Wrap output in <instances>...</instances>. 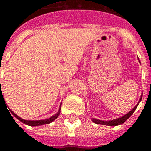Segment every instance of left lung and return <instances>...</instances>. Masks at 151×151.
Returning <instances> with one entry per match:
<instances>
[{"label":"left lung","instance_id":"obj_1","mask_svg":"<svg viewBox=\"0 0 151 151\" xmlns=\"http://www.w3.org/2000/svg\"><path fill=\"white\" fill-rule=\"evenodd\" d=\"M139 60V59H138ZM140 62V60H139ZM142 95L141 96V98H140L139 101L138 103L137 104V105L134 107V108L131 110L130 111H129L128 113L125 114V115H124L123 116L120 117V118H116V119H115V120H97V119H95V118H92L91 120L95 124H104V125H109V126H116V125H120L121 124H123L124 122H125L129 118L133 113L136 110L137 107L138 106L139 104V103L142 100Z\"/></svg>","mask_w":151,"mask_h":151}]
</instances>
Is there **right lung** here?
Returning a JSON list of instances; mask_svg holds the SVG:
<instances>
[{
  "mask_svg": "<svg viewBox=\"0 0 151 151\" xmlns=\"http://www.w3.org/2000/svg\"><path fill=\"white\" fill-rule=\"evenodd\" d=\"M1 82V81H0ZM2 95V92H1V83H0V96ZM3 96V95H2ZM60 108H61V104L60 105V108H59V111H57V113L55 114L54 116H51L48 119H45V120H24V119H22L21 117H19L18 115H16V114L14 112V111H12L9 108V111H10L13 115H14V116L16 117L18 120H19L21 122H22L25 124H27V125H30V126H39V125H43V124H50L51 122H52L53 120H55L57 118V117L59 116L60 113Z\"/></svg>",
  "mask_w": 151,
  "mask_h": 151,
  "instance_id": "obj_1",
  "label": "right lung"
}]
</instances>
